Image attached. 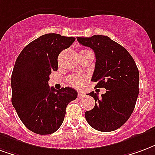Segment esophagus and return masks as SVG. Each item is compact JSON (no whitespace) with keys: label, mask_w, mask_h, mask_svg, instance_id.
Wrapping results in <instances>:
<instances>
[{"label":"esophagus","mask_w":155,"mask_h":155,"mask_svg":"<svg viewBox=\"0 0 155 155\" xmlns=\"http://www.w3.org/2000/svg\"><path fill=\"white\" fill-rule=\"evenodd\" d=\"M78 97H79V98H84V97H85V94L84 92L80 91V92L78 93Z\"/></svg>","instance_id":"obj_1"}]
</instances>
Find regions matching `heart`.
<instances>
[{
  "mask_svg": "<svg viewBox=\"0 0 155 155\" xmlns=\"http://www.w3.org/2000/svg\"><path fill=\"white\" fill-rule=\"evenodd\" d=\"M68 81L71 86L75 87V88H81L84 83V77L81 75H71L69 77Z\"/></svg>",
  "mask_w": 155,
  "mask_h": 155,
  "instance_id": "1",
  "label": "heart"
}]
</instances>
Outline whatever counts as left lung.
Instances as JSON below:
<instances>
[{"label": "left lung", "mask_w": 155, "mask_h": 155, "mask_svg": "<svg viewBox=\"0 0 155 155\" xmlns=\"http://www.w3.org/2000/svg\"><path fill=\"white\" fill-rule=\"evenodd\" d=\"M76 38L94 51L96 62L91 81L98 82L96 87L107 89L99 98L94 92L88 94L94 98L95 106L84 114L86 121L99 131L117 130L129 119L138 98L139 71L136 62L127 49L108 37Z\"/></svg>", "instance_id": "1"}]
</instances>
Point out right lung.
<instances>
[{
  "label": "right lung",
  "mask_w": 155,
  "mask_h": 155,
  "mask_svg": "<svg viewBox=\"0 0 155 155\" xmlns=\"http://www.w3.org/2000/svg\"><path fill=\"white\" fill-rule=\"evenodd\" d=\"M75 38L47 34L28 43L15 63L11 75L13 104L19 119L31 131L49 135L61 126L70 102L77 98L72 88L49 87V75L58 68L57 58Z\"/></svg>",
  "instance_id": "add662e5"
}]
</instances>
